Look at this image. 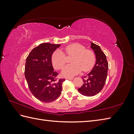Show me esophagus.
<instances>
[{
	"instance_id": "34e87169",
	"label": "esophagus",
	"mask_w": 134,
	"mask_h": 134,
	"mask_svg": "<svg viewBox=\"0 0 134 134\" xmlns=\"http://www.w3.org/2000/svg\"><path fill=\"white\" fill-rule=\"evenodd\" d=\"M65 79H69V80H72L74 78H72V77H66V78H65Z\"/></svg>"
}]
</instances>
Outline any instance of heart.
Returning a JSON list of instances; mask_svg holds the SVG:
<instances>
[{"mask_svg": "<svg viewBox=\"0 0 134 134\" xmlns=\"http://www.w3.org/2000/svg\"><path fill=\"white\" fill-rule=\"evenodd\" d=\"M65 55L72 56V64L65 66L62 71L64 76H73L80 72L82 70L87 72L92 70L95 65L96 57L94 52L90 49H86L83 45L73 43L64 48ZM52 63L56 70H61L66 64L67 60L64 54L58 49L52 55Z\"/></svg>", "mask_w": 134, "mask_h": 134, "instance_id": "1", "label": "heart"}]
</instances>
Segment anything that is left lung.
Listing matches in <instances>:
<instances>
[{
    "instance_id": "obj_1",
    "label": "left lung",
    "mask_w": 134,
    "mask_h": 134,
    "mask_svg": "<svg viewBox=\"0 0 134 134\" xmlns=\"http://www.w3.org/2000/svg\"><path fill=\"white\" fill-rule=\"evenodd\" d=\"M91 48L96 54V63L92 71L82 77L83 84L78 89L81 94L87 97L97 94L103 89L107 80L108 70L107 57L101 48L93 42L91 43Z\"/></svg>"
}]
</instances>
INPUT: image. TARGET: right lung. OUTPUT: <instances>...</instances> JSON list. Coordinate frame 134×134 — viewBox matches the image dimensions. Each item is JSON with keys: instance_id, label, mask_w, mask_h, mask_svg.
Wrapping results in <instances>:
<instances>
[{"instance_id": "add662e5", "label": "right lung", "mask_w": 134, "mask_h": 134, "mask_svg": "<svg viewBox=\"0 0 134 134\" xmlns=\"http://www.w3.org/2000/svg\"><path fill=\"white\" fill-rule=\"evenodd\" d=\"M60 44L42 43L33 48L27 57L25 76L32 94L38 100L50 102L60 95L65 79H57L54 71L52 55Z\"/></svg>"}]
</instances>
